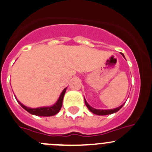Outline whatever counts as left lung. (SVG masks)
Returning <instances> with one entry per match:
<instances>
[{"mask_svg": "<svg viewBox=\"0 0 152 152\" xmlns=\"http://www.w3.org/2000/svg\"><path fill=\"white\" fill-rule=\"evenodd\" d=\"M121 55L123 56V57H124V59H125V57H124V55H123L122 53H121ZM84 102H85V104L87 105V107L88 108V109L89 111H91L92 113H93V114H96V115H100V116H105V115H108V114H114V113L117 112L119 110H120L121 108H122V107L124 105V104H122V105H120V106L117 107V108H114V109H108V110H103V109H95V108H92V106H90L88 104V103L87 102V100H85V98H84Z\"/></svg>", "mask_w": 152, "mask_h": 152, "instance_id": "8db88e82", "label": "left lung"}]
</instances>
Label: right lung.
Here are the masks:
<instances>
[{"label": "right lung", "instance_id": "1", "mask_svg": "<svg viewBox=\"0 0 152 152\" xmlns=\"http://www.w3.org/2000/svg\"><path fill=\"white\" fill-rule=\"evenodd\" d=\"M66 88H65L63 90V92L60 94V97H59L58 100H57V102L54 105H51V106H44V107H38V108H29V107L25 106V105H23L21 102L19 101L17 99V102L20 103V105H21L22 108L25 110H26L28 113L36 115V116H52L54 115L57 114L59 111L61 109L62 105H63V100L64 95H65V92H66Z\"/></svg>", "mask_w": 152, "mask_h": 152}]
</instances>
